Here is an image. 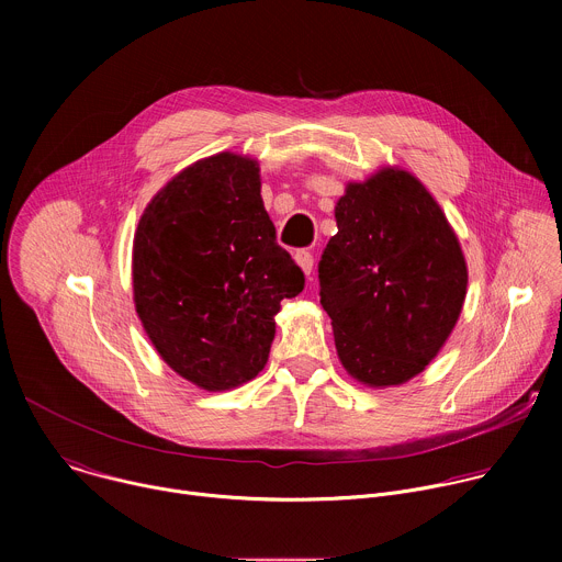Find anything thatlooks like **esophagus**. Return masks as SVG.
Instances as JSON below:
<instances>
[{"mask_svg":"<svg viewBox=\"0 0 562 562\" xmlns=\"http://www.w3.org/2000/svg\"><path fill=\"white\" fill-rule=\"evenodd\" d=\"M293 260H295V265L302 269L304 276L311 273V269H313V256H311L308 251H295Z\"/></svg>","mask_w":562,"mask_h":562,"instance_id":"34e87169","label":"esophagus"}]
</instances>
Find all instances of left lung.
<instances>
[{"label": "left lung", "mask_w": 562, "mask_h": 562, "mask_svg": "<svg viewBox=\"0 0 562 562\" xmlns=\"http://www.w3.org/2000/svg\"><path fill=\"white\" fill-rule=\"evenodd\" d=\"M338 233L319 260V302L347 373L405 384L440 353L467 295L458 235L427 187L382 167L336 202Z\"/></svg>", "instance_id": "obj_1"}]
</instances>
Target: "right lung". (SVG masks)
<instances>
[{"label": "right lung", "instance_id": "1", "mask_svg": "<svg viewBox=\"0 0 562 562\" xmlns=\"http://www.w3.org/2000/svg\"><path fill=\"white\" fill-rule=\"evenodd\" d=\"M256 157L198 159L146 204L133 237V302L178 375L204 391L254 380L276 315L304 276L276 243Z\"/></svg>", "mask_w": 562, "mask_h": 562}]
</instances>
